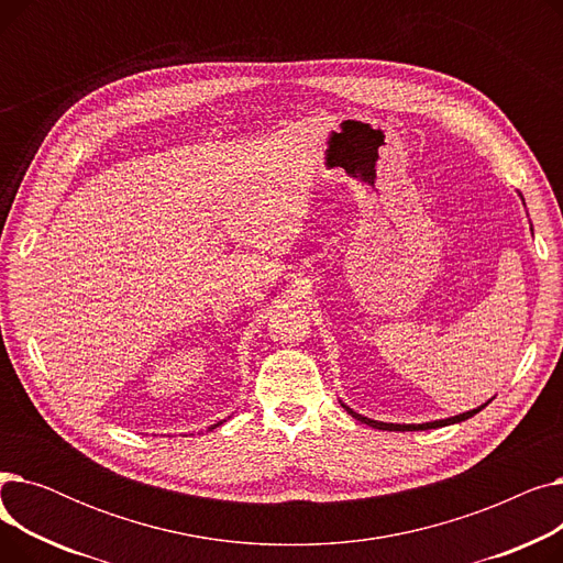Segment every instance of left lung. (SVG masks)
<instances>
[{"instance_id": "obj_1", "label": "left lung", "mask_w": 563, "mask_h": 563, "mask_svg": "<svg viewBox=\"0 0 563 563\" xmlns=\"http://www.w3.org/2000/svg\"><path fill=\"white\" fill-rule=\"evenodd\" d=\"M522 198V196H520ZM522 202H525V198H522ZM493 399H488L486 404H482V406H477V408H472V410H465V412H459V416H454V418H445V420H433V422H422V424H393V422H378V420H369V418H365V416H361V412H356L353 408H349L346 404H342V408L349 412L351 418H356L358 422H363V424H369L372 429H380V431H427V429H438V427H448V424H459V422H463V420H467V418H472V416H477V412L482 410V408H486L488 404H490Z\"/></svg>"}]
</instances>
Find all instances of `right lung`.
<instances>
[{
  "label": "right lung",
  "instance_id": "1",
  "mask_svg": "<svg viewBox=\"0 0 563 563\" xmlns=\"http://www.w3.org/2000/svg\"><path fill=\"white\" fill-rule=\"evenodd\" d=\"M219 424H223V422H219ZM219 424H214V427H210V429H217V427H219Z\"/></svg>",
  "mask_w": 563,
  "mask_h": 563
}]
</instances>
